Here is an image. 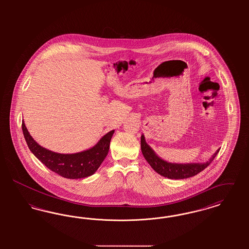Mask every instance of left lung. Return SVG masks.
<instances>
[{
    "label": "left lung",
    "instance_id": "1",
    "mask_svg": "<svg viewBox=\"0 0 249 249\" xmlns=\"http://www.w3.org/2000/svg\"><path fill=\"white\" fill-rule=\"evenodd\" d=\"M141 150L145 160L154 169L155 172L169 179H185L198 175L213 161L215 156L219 152L218 148L205 162L173 163L164 160L156 154L151 146L145 141L143 134L141 136Z\"/></svg>",
    "mask_w": 249,
    "mask_h": 249
}]
</instances>
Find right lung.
<instances>
[{
  "mask_svg": "<svg viewBox=\"0 0 249 249\" xmlns=\"http://www.w3.org/2000/svg\"><path fill=\"white\" fill-rule=\"evenodd\" d=\"M24 138L30 150L52 172L70 179L88 178L95 174L108 154L110 141L115 132L111 130L104 135L92 147L77 153L63 154L51 151L40 145L26 128L22 120Z\"/></svg>",
  "mask_w": 249,
  "mask_h": 249,
  "instance_id": "right-lung-1",
  "label": "right lung"
}]
</instances>
